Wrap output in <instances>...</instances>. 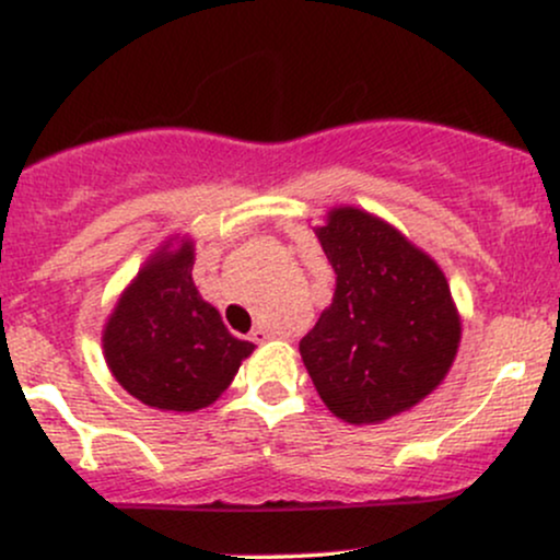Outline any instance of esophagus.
<instances>
[{"mask_svg": "<svg viewBox=\"0 0 560 560\" xmlns=\"http://www.w3.org/2000/svg\"><path fill=\"white\" fill-rule=\"evenodd\" d=\"M249 339H253V342H266V339H271V331H268L266 326H255V329L249 331Z\"/></svg>", "mask_w": 560, "mask_h": 560, "instance_id": "1", "label": "esophagus"}]
</instances>
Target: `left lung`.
Returning <instances> with one entry per match:
<instances>
[{
    "label": "left lung",
    "mask_w": 560,
    "mask_h": 560,
    "mask_svg": "<svg viewBox=\"0 0 560 560\" xmlns=\"http://www.w3.org/2000/svg\"><path fill=\"white\" fill-rule=\"evenodd\" d=\"M337 284L300 339L320 400L347 423H384L445 382L460 313L432 255L363 208L339 205L316 226Z\"/></svg>",
    "instance_id": "8db88e82"
}]
</instances>
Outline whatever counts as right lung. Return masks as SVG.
I'll list each match as a JSON object with an SVG mask.
<instances>
[{
	"mask_svg": "<svg viewBox=\"0 0 560 560\" xmlns=\"http://www.w3.org/2000/svg\"><path fill=\"white\" fill-rule=\"evenodd\" d=\"M195 242L173 236L120 292L102 331L115 382L150 408L195 413L213 405L255 345L236 339L197 292Z\"/></svg>",
	"mask_w": 560,
	"mask_h": 560,
	"instance_id": "1",
	"label": "right lung"
}]
</instances>
